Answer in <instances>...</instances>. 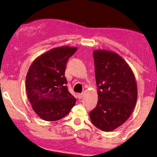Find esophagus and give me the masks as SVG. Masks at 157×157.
<instances>
[{"mask_svg": "<svg viewBox=\"0 0 157 157\" xmlns=\"http://www.w3.org/2000/svg\"><path fill=\"white\" fill-rule=\"evenodd\" d=\"M83 95H84L83 94H78V98L79 99H81L83 97Z\"/></svg>", "mask_w": 157, "mask_h": 157, "instance_id": "1", "label": "esophagus"}]
</instances>
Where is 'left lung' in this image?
<instances>
[{"instance_id":"1","label":"left lung","mask_w":157,"mask_h":157,"mask_svg":"<svg viewBox=\"0 0 157 157\" xmlns=\"http://www.w3.org/2000/svg\"><path fill=\"white\" fill-rule=\"evenodd\" d=\"M98 101L89 113L91 123L103 131H112L129 118L136 105L138 89L127 63L114 52H93Z\"/></svg>"}]
</instances>
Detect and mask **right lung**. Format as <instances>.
Masks as SVG:
<instances>
[{"instance_id":"right-lung-1","label":"right lung","mask_w":157,"mask_h":157,"mask_svg":"<svg viewBox=\"0 0 157 157\" xmlns=\"http://www.w3.org/2000/svg\"><path fill=\"white\" fill-rule=\"evenodd\" d=\"M78 48L61 47L42 54L30 66L26 88L32 108L40 117L52 121L65 117L76 103L66 86V63Z\"/></svg>"}]
</instances>
